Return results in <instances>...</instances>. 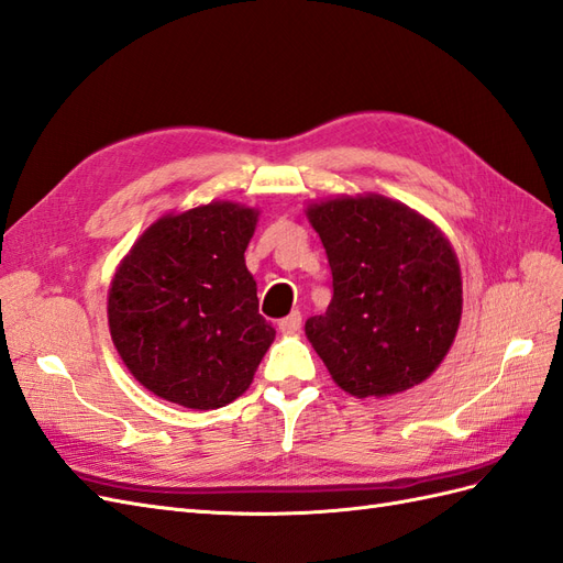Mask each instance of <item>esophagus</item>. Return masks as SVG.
I'll use <instances>...</instances> for the list:
<instances>
[{"label":"esophagus","instance_id":"obj_1","mask_svg":"<svg viewBox=\"0 0 563 563\" xmlns=\"http://www.w3.org/2000/svg\"><path fill=\"white\" fill-rule=\"evenodd\" d=\"M278 328L283 330V333H297V330L301 328V313L292 311L290 316H285V319H280Z\"/></svg>","mask_w":563,"mask_h":563}]
</instances>
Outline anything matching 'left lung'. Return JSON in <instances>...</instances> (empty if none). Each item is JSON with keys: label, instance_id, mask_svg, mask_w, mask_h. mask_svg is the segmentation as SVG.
I'll list each match as a JSON object with an SVG mask.
<instances>
[{"label": "left lung", "instance_id": "left-lung-1", "mask_svg": "<svg viewBox=\"0 0 563 563\" xmlns=\"http://www.w3.org/2000/svg\"><path fill=\"white\" fill-rule=\"evenodd\" d=\"M333 299L305 323L330 376L352 397H390L430 378L461 323V268L426 216L383 195L307 205Z\"/></svg>", "mask_w": 563, "mask_h": 563}]
</instances>
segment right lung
Wrapping results in <instances>:
<instances>
[{"label":"right lung","mask_w":563,"mask_h":563,"mask_svg":"<svg viewBox=\"0 0 563 563\" xmlns=\"http://www.w3.org/2000/svg\"><path fill=\"white\" fill-rule=\"evenodd\" d=\"M258 209L209 201L156 219L113 273L109 333L133 378L185 409H219L254 380L276 330L244 264Z\"/></svg>","instance_id":"1"}]
</instances>
